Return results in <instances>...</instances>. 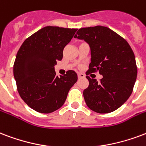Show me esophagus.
Masks as SVG:
<instances>
[{"instance_id": "1", "label": "esophagus", "mask_w": 146, "mask_h": 146, "mask_svg": "<svg viewBox=\"0 0 146 146\" xmlns=\"http://www.w3.org/2000/svg\"><path fill=\"white\" fill-rule=\"evenodd\" d=\"M78 78H84L85 77V74L83 73H78Z\"/></svg>"}]
</instances>
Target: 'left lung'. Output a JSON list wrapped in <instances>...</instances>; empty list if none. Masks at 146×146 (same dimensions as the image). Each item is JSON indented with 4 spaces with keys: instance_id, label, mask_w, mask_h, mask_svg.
I'll return each mask as SVG.
<instances>
[{
    "instance_id": "left-lung-1",
    "label": "left lung",
    "mask_w": 146,
    "mask_h": 146,
    "mask_svg": "<svg viewBox=\"0 0 146 146\" xmlns=\"http://www.w3.org/2000/svg\"><path fill=\"white\" fill-rule=\"evenodd\" d=\"M74 38L90 47L91 63L86 74L98 72L103 76L99 82L86 76L89 82L83 92L86 105L98 113L114 111L128 100L136 81V62L131 47L104 26L80 28Z\"/></svg>"
}]
</instances>
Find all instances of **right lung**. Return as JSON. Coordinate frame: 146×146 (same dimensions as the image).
Here are the masks:
<instances>
[{"instance_id": "add662e5", "label": "right lung", "mask_w": 146, "mask_h": 146, "mask_svg": "<svg viewBox=\"0 0 146 146\" xmlns=\"http://www.w3.org/2000/svg\"><path fill=\"white\" fill-rule=\"evenodd\" d=\"M74 28L47 26L24 41L14 64L18 93L27 106L40 113H51L64 105L76 72L57 76L54 65L63 58V49L77 31Z\"/></svg>"}]
</instances>
